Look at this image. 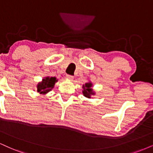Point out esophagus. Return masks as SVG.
<instances>
[{
	"mask_svg": "<svg viewBox=\"0 0 153 153\" xmlns=\"http://www.w3.org/2000/svg\"><path fill=\"white\" fill-rule=\"evenodd\" d=\"M66 79L69 80H73L74 77L73 76H71V75H67V76H66Z\"/></svg>",
	"mask_w": 153,
	"mask_h": 153,
	"instance_id": "obj_1",
	"label": "esophagus"
}]
</instances>
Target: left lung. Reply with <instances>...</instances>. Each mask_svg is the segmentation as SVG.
<instances>
[{
    "label": "left lung",
    "instance_id": "left-lung-1",
    "mask_svg": "<svg viewBox=\"0 0 153 153\" xmlns=\"http://www.w3.org/2000/svg\"><path fill=\"white\" fill-rule=\"evenodd\" d=\"M92 83L88 82L86 83L84 85H83V91L82 93L84 94V96L86 98H88V99H91V95H94L95 93H94L93 89H92Z\"/></svg>",
    "mask_w": 153,
    "mask_h": 153
}]
</instances>
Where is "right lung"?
Segmentation results:
<instances>
[{"mask_svg": "<svg viewBox=\"0 0 153 153\" xmlns=\"http://www.w3.org/2000/svg\"><path fill=\"white\" fill-rule=\"evenodd\" d=\"M56 82H57V79L56 77H45L42 82H39L37 85V92H39L40 94H48L54 88V84Z\"/></svg>", "mask_w": 153, "mask_h": 153, "instance_id": "obj_1", "label": "right lung"}]
</instances>
